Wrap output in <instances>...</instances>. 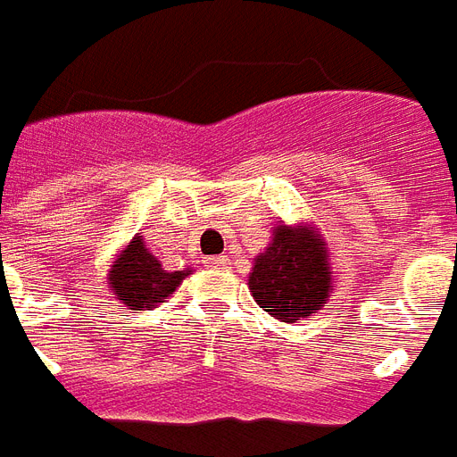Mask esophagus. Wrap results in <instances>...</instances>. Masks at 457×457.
Instances as JSON below:
<instances>
[{
    "mask_svg": "<svg viewBox=\"0 0 457 457\" xmlns=\"http://www.w3.org/2000/svg\"><path fill=\"white\" fill-rule=\"evenodd\" d=\"M212 265H228V255H213Z\"/></svg>",
    "mask_w": 457,
    "mask_h": 457,
    "instance_id": "34e87169",
    "label": "esophagus"
}]
</instances>
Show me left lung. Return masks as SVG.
Instances as JSON below:
<instances>
[{"mask_svg": "<svg viewBox=\"0 0 457 457\" xmlns=\"http://www.w3.org/2000/svg\"><path fill=\"white\" fill-rule=\"evenodd\" d=\"M248 290L280 322H295L322 310L332 293L329 251L322 234L310 223L275 226L273 241L255 255Z\"/></svg>", "mask_w": 457, "mask_h": 457, "instance_id": "8db88e82", "label": "left lung"}]
</instances>
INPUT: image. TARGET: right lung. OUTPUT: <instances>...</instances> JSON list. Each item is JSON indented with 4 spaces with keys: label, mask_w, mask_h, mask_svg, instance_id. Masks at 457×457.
I'll use <instances>...</instances> for the list:
<instances>
[{
    "label": "right lung",
    "mask_w": 457,
    "mask_h": 457,
    "mask_svg": "<svg viewBox=\"0 0 457 457\" xmlns=\"http://www.w3.org/2000/svg\"><path fill=\"white\" fill-rule=\"evenodd\" d=\"M192 270H164L157 255L145 248L142 236H132V241L118 253L108 270V286L122 307L140 310L164 303L182 286V280Z\"/></svg>",
    "instance_id": "right-lung-1"
}]
</instances>
